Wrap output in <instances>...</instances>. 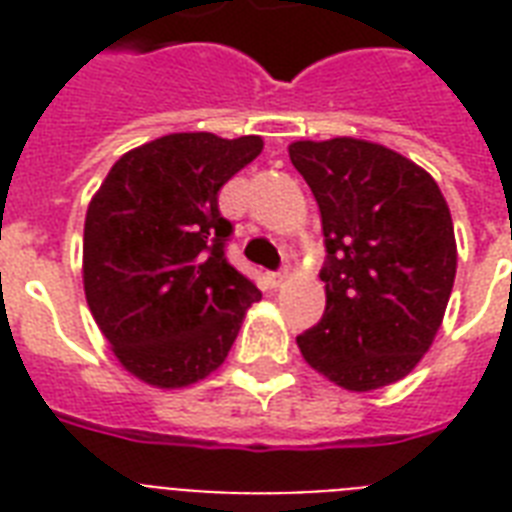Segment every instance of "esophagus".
I'll use <instances>...</instances> for the list:
<instances>
[{
    "instance_id": "obj_1",
    "label": "esophagus",
    "mask_w": 512,
    "mask_h": 512,
    "mask_svg": "<svg viewBox=\"0 0 512 512\" xmlns=\"http://www.w3.org/2000/svg\"><path fill=\"white\" fill-rule=\"evenodd\" d=\"M289 276H287V271H279V273H271V284L273 287H281V284H284V281H287Z\"/></svg>"
}]
</instances>
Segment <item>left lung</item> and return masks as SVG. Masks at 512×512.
Listing matches in <instances>:
<instances>
[{
	"label": "left lung",
	"mask_w": 512,
	"mask_h": 512,
	"mask_svg": "<svg viewBox=\"0 0 512 512\" xmlns=\"http://www.w3.org/2000/svg\"><path fill=\"white\" fill-rule=\"evenodd\" d=\"M289 159L316 196L327 247V308L297 348L353 393L404 380L436 340L457 273L444 193L369 140H297Z\"/></svg>",
	"instance_id": "1"
}]
</instances>
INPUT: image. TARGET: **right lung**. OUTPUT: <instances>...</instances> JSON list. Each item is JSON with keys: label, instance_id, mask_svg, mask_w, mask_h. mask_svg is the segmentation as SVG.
Segmentation results:
<instances>
[{"label": "right lung", "instance_id": "add662e5", "mask_svg": "<svg viewBox=\"0 0 512 512\" xmlns=\"http://www.w3.org/2000/svg\"><path fill=\"white\" fill-rule=\"evenodd\" d=\"M263 151L260 135L172 132L127 151L84 220V295L119 364L188 388L223 364L260 292L225 260L217 191Z\"/></svg>", "mask_w": 512, "mask_h": 512}]
</instances>
